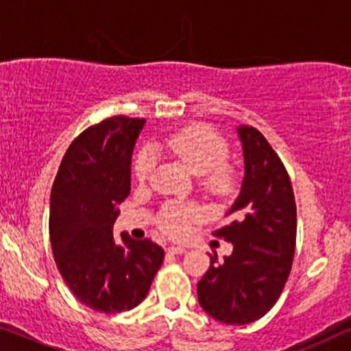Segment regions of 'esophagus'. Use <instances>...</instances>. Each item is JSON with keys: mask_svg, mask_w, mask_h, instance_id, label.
<instances>
[{"mask_svg": "<svg viewBox=\"0 0 351 351\" xmlns=\"http://www.w3.org/2000/svg\"><path fill=\"white\" fill-rule=\"evenodd\" d=\"M168 252H170V254H186V249L181 245H171Z\"/></svg>", "mask_w": 351, "mask_h": 351, "instance_id": "34e87169", "label": "esophagus"}]
</instances>
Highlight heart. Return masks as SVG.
I'll return each instance as SVG.
<instances>
[{"instance_id": "heart-1", "label": "heart", "mask_w": 351, "mask_h": 351, "mask_svg": "<svg viewBox=\"0 0 351 351\" xmlns=\"http://www.w3.org/2000/svg\"><path fill=\"white\" fill-rule=\"evenodd\" d=\"M154 147L180 158L194 175L202 176V183L210 189L224 193L232 186L234 181L232 170L224 163L230 156V147L221 134L212 128L204 125L183 128L162 141H157ZM154 163H156L154 151L151 147H144L133 163V171L138 181L147 180ZM199 218L200 212L197 208L170 204L163 208L158 223L167 234L181 236L189 230L191 221Z\"/></svg>"}]
</instances>
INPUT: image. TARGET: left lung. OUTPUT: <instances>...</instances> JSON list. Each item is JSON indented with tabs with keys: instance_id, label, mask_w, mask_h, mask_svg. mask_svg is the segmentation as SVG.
<instances>
[{
	"instance_id": "1",
	"label": "left lung",
	"mask_w": 351,
	"mask_h": 351,
	"mask_svg": "<svg viewBox=\"0 0 351 351\" xmlns=\"http://www.w3.org/2000/svg\"><path fill=\"white\" fill-rule=\"evenodd\" d=\"M244 154L241 193L213 231L232 244V254L210 268L197 282L205 313L224 324H249L278 302L292 268L297 236L295 197L286 167L263 134L241 125Z\"/></svg>"
}]
</instances>
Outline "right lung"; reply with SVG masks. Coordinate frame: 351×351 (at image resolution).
Returning <instances> with one entry per match:
<instances>
[{
	"mask_svg": "<svg viewBox=\"0 0 351 351\" xmlns=\"http://www.w3.org/2000/svg\"><path fill=\"white\" fill-rule=\"evenodd\" d=\"M146 123L119 115L75 138L60 162L49 202V237L60 276L83 305L128 311L146 298L162 266L151 239H114L117 205L132 188V154Z\"/></svg>",
	"mask_w": 351,
	"mask_h": 351,
	"instance_id": "obj_1",
	"label": "right lung"
}]
</instances>
